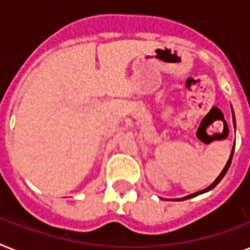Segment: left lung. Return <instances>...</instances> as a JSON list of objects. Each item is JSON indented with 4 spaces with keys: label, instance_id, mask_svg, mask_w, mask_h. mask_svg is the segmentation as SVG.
<instances>
[{
    "label": "left lung",
    "instance_id": "obj_1",
    "mask_svg": "<svg viewBox=\"0 0 250 250\" xmlns=\"http://www.w3.org/2000/svg\"><path fill=\"white\" fill-rule=\"evenodd\" d=\"M233 122H235V118H233ZM233 150H235V146H233V148H232V152H231V156H229V162H227V165H226V166H225V168H223V171H222V172H221V175H219V176H218V178L215 179V182H214L213 184H211V186H209V187H208V188H205V189L200 190V192H196V193H192V194H189V196H187V197H184V198H178V200H187V198L194 197V196H198V194L204 193V192H208V190L213 189L214 187L217 186L218 183L221 182L222 179H223V176H225V175H226V172H227V171H229V165H231V162H232Z\"/></svg>",
    "mask_w": 250,
    "mask_h": 250
}]
</instances>
